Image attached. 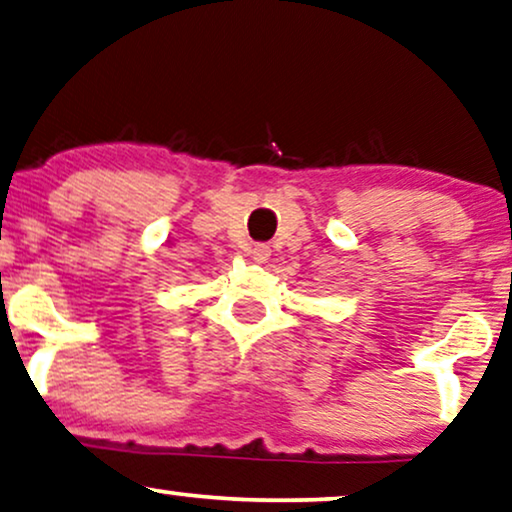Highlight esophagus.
Wrapping results in <instances>:
<instances>
[{"mask_svg": "<svg viewBox=\"0 0 512 512\" xmlns=\"http://www.w3.org/2000/svg\"><path fill=\"white\" fill-rule=\"evenodd\" d=\"M250 255L257 264H262V262L269 260L271 248H269V245H264V243H257V245H252V248H250Z\"/></svg>", "mask_w": 512, "mask_h": 512, "instance_id": "1", "label": "esophagus"}]
</instances>
